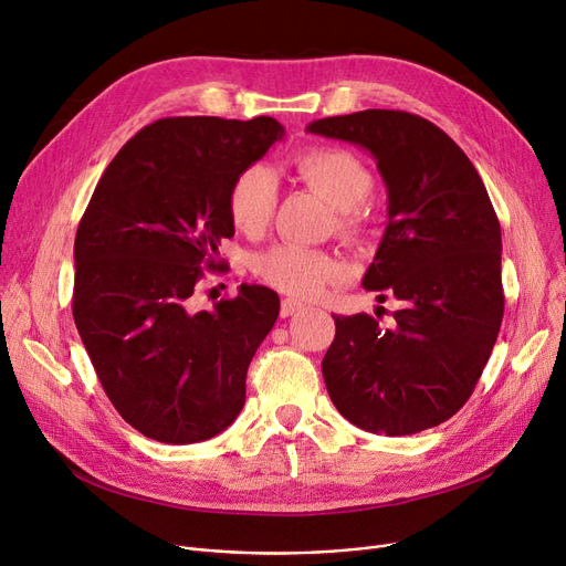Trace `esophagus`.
<instances>
[{
    "label": "esophagus",
    "mask_w": 566,
    "mask_h": 566,
    "mask_svg": "<svg viewBox=\"0 0 566 566\" xmlns=\"http://www.w3.org/2000/svg\"><path fill=\"white\" fill-rule=\"evenodd\" d=\"M305 305L301 303V301H295V298H284L282 301V307H280V314L286 318V316H291V314H295V312H301Z\"/></svg>",
    "instance_id": "esophagus-1"
}]
</instances>
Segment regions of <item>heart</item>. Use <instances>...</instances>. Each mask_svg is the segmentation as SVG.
<instances>
[{
    "label": "heart",
    "mask_w": 566,
    "mask_h": 566,
    "mask_svg": "<svg viewBox=\"0 0 566 566\" xmlns=\"http://www.w3.org/2000/svg\"><path fill=\"white\" fill-rule=\"evenodd\" d=\"M295 176L337 208L339 229L348 235L363 231V199L371 192L374 176L369 167L346 148L314 146L293 158ZM277 203V184L271 169L248 167L233 178L227 197L231 224L245 233L259 235L271 224ZM252 273L284 293L298 298H316L325 289L346 277L339 259L323 250L303 245H275L252 259Z\"/></svg>",
    "instance_id": "b5f03b06"
}]
</instances>
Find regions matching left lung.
<instances>
[{
    "label": "left lung",
    "instance_id": "obj_1",
    "mask_svg": "<svg viewBox=\"0 0 566 566\" xmlns=\"http://www.w3.org/2000/svg\"><path fill=\"white\" fill-rule=\"evenodd\" d=\"M307 130L376 158L390 220L363 284L380 303L401 301L392 328L369 314L333 316L325 388L365 431L438 427L470 399L502 323V241L489 192L459 144L418 114L365 109Z\"/></svg>",
    "mask_w": 566,
    "mask_h": 566
}]
</instances>
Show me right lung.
<instances>
[{
	"label": "right lung",
	"instance_id": "obj_1",
	"mask_svg": "<svg viewBox=\"0 0 566 566\" xmlns=\"http://www.w3.org/2000/svg\"><path fill=\"white\" fill-rule=\"evenodd\" d=\"M282 135L273 116L158 118L114 156L80 220L73 318L107 399L146 438L208 440L245 403L277 293L243 284L211 312L190 298L224 268L233 178Z\"/></svg>",
	"mask_w": 566,
	"mask_h": 566
}]
</instances>
